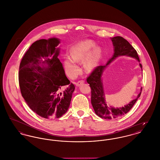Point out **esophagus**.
<instances>
[{"mask_svg": "<svg viewBox=\"0 0 160 160\" xmlns=\"http://www.w3.org/2000/svg\"><path fill=\"white\" fill-rule=\"evenodd\" d=\"M84 82V81H78L77 83H76V85L77 87H79L80 85H82Z\"/></svg>", "mask_w": 160, "mask_h": 160, "instance_id": "34e87169", "label": "esophagus"}]
</instances>
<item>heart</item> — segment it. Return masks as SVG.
<instances>
[{"label": "heart", "instance_id": "b5f03b06", "mask_svg": "<svg viewBox=\"0 0 160 160\" xmlns=\"http://www.w3.org/2000/svg\"><path fill=\"white\" fill-rule=\"evenodd\" d=\"M95 43L91 40H85L77 43L72 50V56L64 59V69L70 78L75 77L80 71L79 62L84 61L87 71H92L98 65L101 58V50L95 48Z\"/></svg>", "mask_w": 160, "mask_h": 160}]
</instances>
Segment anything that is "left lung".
<instances>
[{
  "label": "left lung",
  "instance_id": "obj_1",
  "mask_svg": "<svg viewBox=\"0 0 160 160\" xmlns=\"http://www.w3.org/2000/svg\"><path fill=\"white\" fill-rule=\"evenodd\" d=\"M110 39L113 45L114 51L112 57L108 61L106 65L97 67L87 79V81L91 88V103L95 112L98 117L107 119L117 118L126 114L137 102L141 95L142 90L141 87L137 97L124 106L115 108L107 104L102 78L107 67L117 58L123 56L135 58L139 62L137 51L127 40L121 36H116ZM139 65L141 70H142V65Z\"/></svg>",
  "mask_w": 160,
  "mask_h": 160
}]
</instances>
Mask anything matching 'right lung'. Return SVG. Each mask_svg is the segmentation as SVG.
Returning a JSON list of instances; mask_svg holds the SVG:
<instances>
[{"mask_svg": "<svg viewBox=\"0 0 160 160\" xmlns=\"http://www.w3.org/2000/svg\"><path fill=\"white\" fill-rule=\"evenodd\" d=\"M59 43L56 38L34 42L19 66L22 95L34 112L47 119L61 117L67 112L75 89L58 58Z\"/></svg>", "mask_w": 160, "mask_h": 160, "instance_id": "obj_1", "label": "right lung"}]
</instances>
